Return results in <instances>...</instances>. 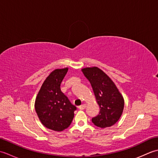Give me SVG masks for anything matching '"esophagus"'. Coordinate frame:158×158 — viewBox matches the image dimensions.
<instances>
[{
  "label": "esophagus",
  "instance_id": "34e87169",
  "mask_svg": "<svg viewBox=\"0 0 158 158\" xmlns=\"http://www.w3.org/2000/svg\"><path fill=\"white\" fill-rule=\"evenodd\" d=\"M86 107V105L85 104H83V105H81V106H79L78 108H79V109H80V110H83Z\"/></svg>",
  "mask_w": 158,
  "mask_h": 158
}]
</instances>
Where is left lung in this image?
<instances>
[{"mask_svg":"<svg viewBox=\"0 0 158 158\" xmlns=\"http://www.w3.org/2000/svg\"><path fill=\"white\" fill-rule=\"evenodd\" d=\"M94 93L100 113L92 122L101 128L113 126L122 115L124 99L111 79L98 67L81 69Z\"/></svg>","mask_w":158,"mask_h":158,"instance_id":"obj_1","label":"left lung"}]
</instances>
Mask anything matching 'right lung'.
Returning <instances> with one entry per match:
<instances>
[{
	"mask_svg": "<svg viewBox=\"0 0 158 158\" xmlns=\"http://www.w3.org/2000/svg\"><path fill=\"white\" fill-rule=\"evenodd\" d=\"M68 68L56 69L42 84L35 100V107L39 120L47 128L62 132L66 129L77 109L62 92L60 84Z\"/></svg>",
	"mask_w": 158,
	"mask_h": 158,
	"instance_id": "obj_1",
	"label": "right lung"
}]
</instances>
